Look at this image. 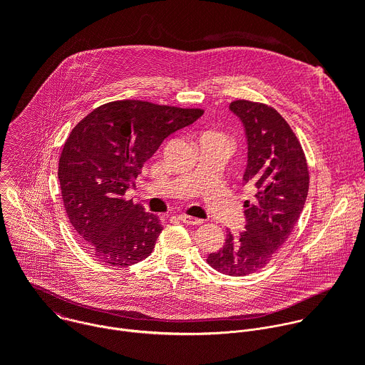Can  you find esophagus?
Masks as SVG:
<instances>
[{
    "mask_svg": "<svg viewBox=\"0 0 365 365\" xmlns=\"http://www.w3.org/2000/svg\"><path fill=\"white\" fill-rule=\"evenodd\" d=\"M179 220L183 224H187V225H200V224H203V220H199V218H195V217H189V215H180Z\"/></svg>",
    "mask_w": 365,
    "mask_h": 365,
    "instance_id": "1",
    "label": "esophagus"
}]
</instances>
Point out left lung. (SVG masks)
<instances>
[{"label":"left lung","mask_w":365,"mask_h":365,"mask_svg":"<svg viewBox=\"0 0 365 365\" xmlns=\"http://www.w3.org/2000/svg\"><path fill=\"white\" fill-rule=\"evenodd\" d=\"M230 110L245 128L242 179L255 189V199L244 202L245 231L227 232L222 248L207 255L206 263L228 276H247L266 267L290 237L306 202L309 169L299 138L273 107L237 99Z\"/></svg>","instance_id":"1"}]
</instances>
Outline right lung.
Returning a JSON list of instances; mask_svg holds the SVG:
<instances>
[{
    "label": "right lung",
    "mask_w": 365,
    "mask_h": 365,
    "mask_svg": "<svg viewBox=\"0 0 365 365\" xmlns=\"http://www.w3.org/2000/svg\"><path fill=\"white\" fill-rule=\"evenodd\" d=\"M203 110L121 99L95 108L71 131L59 158L68 218L85 248L110 266L147 258L163 227L158 215L125 197L144 163L172 133Z\"/></svg>",
    "instance_id": "add662e5"
}]
</instances>
